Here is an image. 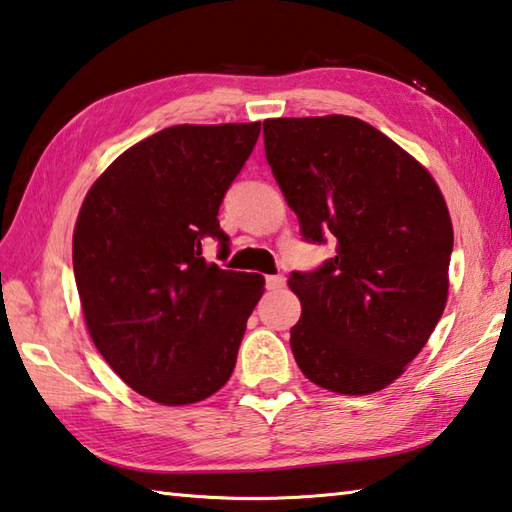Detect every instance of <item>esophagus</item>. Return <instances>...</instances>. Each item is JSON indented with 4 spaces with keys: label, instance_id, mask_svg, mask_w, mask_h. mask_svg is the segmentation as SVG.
<instances>
[{
    "label": "esophagus",
    "instance_id": "obj_1",
    "mask_svg": "<svg viewBox=\"0 0 512 512\" xmlns=\"http://www.w3.org/2000/svg\"><path fill=\"white\" fill-rule=\"evenodd\" d=\"M267 289H272V292H276V289L285 287V276L283 274H274V276H267Z\"/></svg>",
    "mask_w": 512,
    "mask_h": 512
}]
</instances>
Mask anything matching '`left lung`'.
<instances>
[{
	"label": "left lung",
	"mask_w": 512,
	"mask_h": 512,
	"mask_svg": "<svg viewBox=\"0 0 512 512\" xmlns=\"http://www.w3.org/2000/svg\"><path fill=\"white\" fill-rule=\"evenodd\" d=\"M265 156L307 243L336 254L292 272L301 318L289 345L312 383L383 390L428 343L448 298L452 223L410 153L350 115L263 122Z\"/></svg>",
	"instance_id": "obj_1"
}]
</instances>
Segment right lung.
Here are the masks:
<instances>
[{"mask_svg": "<svg viewBox=\"0 0 512 512\" xmlns=\"http://www.w3.org/2000/svg\"><path fill=\"white\" fill-rule=\"evenodd\" d=\"M260 122L178 124L138 142L86 194L73 274L86 327L113 372L142 397L187 406L234 372L260 274L207 263L229 252L218 209L252 156Z\"/></svg>", "mask_w": 512, "mask_h": 512, "instance_id": "obj_1", "label": "right lung"}]
</instances>
